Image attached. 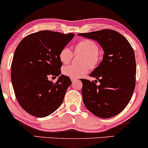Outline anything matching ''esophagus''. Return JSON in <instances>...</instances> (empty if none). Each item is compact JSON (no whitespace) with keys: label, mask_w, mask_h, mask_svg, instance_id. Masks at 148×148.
I'll return each instance as SVG.
<instances>
[{"label":"esophagus","mask_w":148,"mask_h":148,"mask_svg":"<svg viewBox=\"0 0 148 148\" xmlns=\"http://www.w3.org/2000/svg\"><path fill=\"white\" fill-rule=\"evenodd\" d=\"M71 80L72 83H74L77 80V78H71Z\"/></svg>","instance_id":"obj_1"}]
</instances>
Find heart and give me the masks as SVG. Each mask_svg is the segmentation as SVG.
Segmentation results:
<instances>
[{
  "instance_id": "1",
  "label": "heart",
  "mask_w": 148,
  "mask_h": 148,
  "mask_svg": "<svg viewBox=\"0 0 148 148\" xmlns=\"http://www.w3.org/2000/svg\"><path fill=\"white\" fill-rule=\"evenodd\" d=\"M99 46L95 41L90 39H82L76 45V52L84 53L82 63V65H71L65 66L62 69V73L70 78H79L89 71V65L90 68H95L101 62V56L99 53ZM74 52L68 46H64L60 49L59 59L63 64H68L73 58ZM88 63L89 65L87 64Z\"/></svg>"
}]
</instances>
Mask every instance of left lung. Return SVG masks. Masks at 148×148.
Here are the masks:
<instances>
[{
  "instance_id": "8db88e82",
  "label": "left lung",
  "mask_w": 148,
  "mask_h": 148,
  "mask_svg": "<svg viewBox=\"0 0 148 148\" xmlns=\"http://www.w3.org/2000/svg\"><path fill=\"white\" fill-rule=\"evenodd\" d=\"M78 35L95 39L105 51L103 59L90 74L95 81L81 79L83 103L100 118L120 113L132 99L136 86V63L134 49L125 37L111 29ZM100 82L99 85L95 83Z\"/></svg>"
}]
</instances>
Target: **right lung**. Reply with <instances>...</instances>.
Listing matches in <instances>:
<instances>
[{
	"instance_id": "1",
	"label": "right lung",
	"mask_w": 148,
	"mask_h": 148,
	"mask_svg": "<svg viewBox=\"0 0 148 148\" xmlns=\"http://www.w3.org/2000/svg\"><path fill=\"white\" fill-rule=\"evenodd\" d=\"M74 35L41 31L27 35L18 43L11 64V81L16 99L27 113L45 117L63 103L72 82L68 76L60 75L62 62L59 52ZM59 75L56 83L48 80L49 75Z\"/></svg>"
}]
</instances>
